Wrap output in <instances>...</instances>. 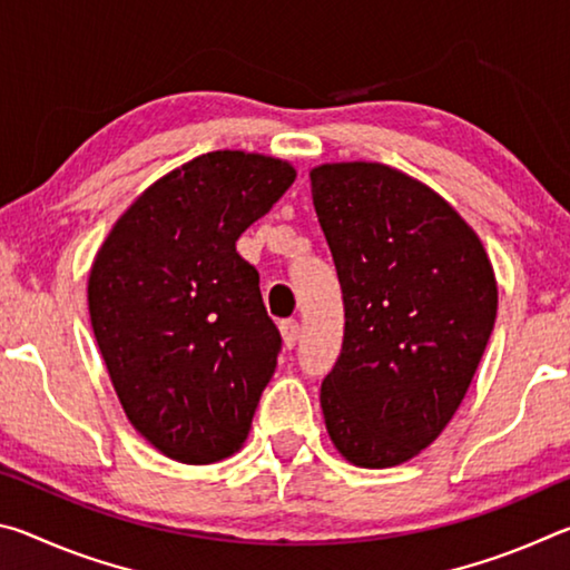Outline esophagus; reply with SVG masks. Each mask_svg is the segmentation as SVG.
Here are the masks:
<instances>
[{
  "label": "esophagus",
  "instance_id": "34e87169",
  "mask_svg": "<svg viewBox=\"0 0 570 570\" xmlns=\"http://www.w3.org/2000/svg\"><path fill=\"white\" fill-rule=\"evenodd\" d=\"M278 330H282V336H284V344L286 350H292V346H296L298 342V332H302V326H298L296 320H286L278 324Z\"/></svg>",
  "mask_w": 570,
  "mask_h": 570
}]
</instances>
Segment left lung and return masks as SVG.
Returning a JSON list of instances; mask_svg holds the SVG:
<instances>
[{
  "mask_svg": "<svg viewBox=\"0 0 570 570\" xmlns=\"http://www.w3.org/2000/svg\"><path fill=\"white\" fill-rule=\"evenodd\" d=\"M312 198L344 298V342L322 382L334 448L392 468L435 442L485 352L498 286L445 198L382 163H326Z\"/></svg>",
  "mask_w": 570,
  "mask_h": 570,
  "instance_id": "obj_1",
  "label": "left lung"
}]
</instances>
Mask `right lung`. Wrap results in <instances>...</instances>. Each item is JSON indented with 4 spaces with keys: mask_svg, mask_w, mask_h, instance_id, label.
<instances>
[{
    "mask_svg": "<svg viewBox=\"0 0 570 570\" xmlns=\"http://www.w3.org/2000/svg\"><path fill=\"white\" fill-rule=\"evenodd\" d=\"M296 178L244 150L193 158L142 193L95 256V340L132 428L186 465L244 445L282 352L236 240Z\"/></svg>",
    "mask_w": 570,
    "mask_h": 570,
    "instance_id": "1",
    "label": "right lung"
}]
</instances>
